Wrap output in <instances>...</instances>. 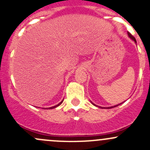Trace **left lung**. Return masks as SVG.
Here are the masks:
<instances>
[{"label":"left lung","mask_w":150,"mask_h":150,"mask_svg":"<svg viewBox=\"0 0 150 150\" xmlns=\"http://www.w3.org/2000/svg\"><path fill=\"white\" fill-rule=\"evenodd\" d=\"M127 33H128V35H129V37H130L131 39H132V40H133V41H134V42H135V43H137V41H136V39H135V38L133 36H132V34H131L130 33H129V32H127ZM124 102H125V101H124ZM91 103H92V102H91ZM123 103H124V102H123ZM121 103H120V104H121ZM92 104H93V105H96V106H97V107H100V106H98V105H95V104H94V103H92ZM120 104H118V105H114V106H111V107H107V108H104V107H100V108H114V107H116V106H118V105H120Z\"/></svg>","instance_id":"left-lung-1"}]
</instances>
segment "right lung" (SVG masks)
I'll return each mask as SVG.
<instances>
[{
	"label": "right lung",
	"mask_w": 150,
	"mask_h": 150,
	"mask_svg": "<svg viewBox=\"0 0 150 150\" xmlns=\"http://www.w3.org/2000/svg\"><path fill=\"white\" fill-rule=\"evenodd\" d=\"M62 101H63V100H62V101H61V102H60V103H58V104H57V105H54V106H52V107H50V108H47V109H52V108H56V107L59 106V105H60V104L62 103Z\"/></svg>",
	"instance_id": "right-lung-1"
}]
</instances>
